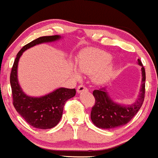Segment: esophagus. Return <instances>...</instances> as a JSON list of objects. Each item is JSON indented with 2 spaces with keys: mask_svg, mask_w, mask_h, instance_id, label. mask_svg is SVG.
<instances>
[{
  "mask_svg": "<svg viewBox=\"0 0 158 158\" xmlns=\"http://www.w3.org/2000/svg\"><path fill=\"white\" fill-rule=\"evenodd\" d=\"M87 92V91H88V90H87V88L85 86V85H79V86H78V87H77V92L79 93H81V92Z\"/></svg>",
  "mask_w": 158,
  "mask_h": 158,
  "instance_id": "esophagus-1",
  "label": "esophagus"
}]
</instances>
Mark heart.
<instances>
[{"label": "heart", "instance_id": "1", "mask_svg": "<svg viewBox=\"0 0 158 158\" xmlns=\"http://www.w3.org/2000/svg\"><path fill=\"white\" fill-rule=\"evenodd\" d=\"M111 60L112 56L107 52L93 49L80 55L77 60V67L81 73L94 74V81L101 84L107 81L113 73V68L107 65ZM72 73L76 79L80 78V74L75 68H72Z\"/></svg>", "mask_w": 158, "mask_h": 158}]
</instances>
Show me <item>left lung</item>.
Segmentation results:
<instances>
[{
  "mask_svg": "<svg viewBox=\"0 0 158 158\" xmlns=\"http://www.w3.org/2000/svg\"><path fill=\"white\" fill-rule=\"evenodd\" d=\"M138 61L142 67V85L139 97L135 103L129 106L115 103L108 96L104 87L93 92L96 102L91 110L90 118L93 123L98 128L110 130L127 124L141 107L145 97L146 72L141 61L139 59Z\"/></svg>",
  "mask_w": 158,
  "mask_h": 158,
  "instance_id": "obj_1",
  "label": "left lung"
}]
</instances>
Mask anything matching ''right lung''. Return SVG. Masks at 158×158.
I'll return each mask as SVG.
<instances>
[{"label": "right lung", "instance_id": "add662e5", "mask_svg": "<svg viewBox=\"0 0 158 158\" xmlns=\"http://www.w3.org/2000/svg\"><path fill=\"white\" fill-rule=\"evenodd\" d=\"M60 38L58 35L40 37L28 43L17 54L10 73L13 105L17 112L32 127L42 130L53 128L60 122L65 102L76 95V89L61 87L46 96L30 97L23 92L18 84V61L26 49L43 43L53 42Z\"/></svg>", "mask_w": 158, "mask_h": 158}]
</instances>
